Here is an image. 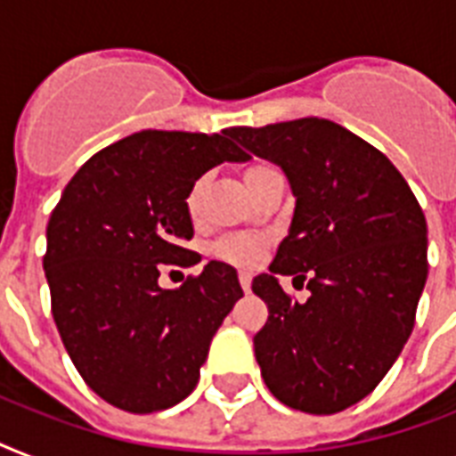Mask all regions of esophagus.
<instances>
[{
    "instance_id": "obj_1",
    "label": "esophagus",
    "mask_w": 456,
    "mask_h": 456,
    "mask_svg": "<svg viewBox=\"0 0 456 456\" xmlns=\"http://www.w3.org/2000/svg\"><path fill=\"white\" fill-rule=\"evenodd\" d=\"M239 284H241L243 291L248 293L250 284H253V274H250V272H239Z\"/></svg>"
}]
</instances>
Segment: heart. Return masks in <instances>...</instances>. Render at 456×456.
I'll return each instance as SVG.
<instances>
[{
    "mask_svg": "<svg viewBox=\"0 0 456 456\" xmlns=\"http://www.w3.org/2000/svg\"><path fill=\"white\" fill-rule=\"evenodd\" d=\"M267 167H270V165L265 163L250 165L248 170H246V182L256 177V175H260L263 170H267ZM200 186H203V182H196V184L191 186L189 196H186V206H189L191 213H196V208H199ZM263 239H257V236L250 234H227L213 243L215 256L234 265H256L257 260H260V256H263Z\"/></svg>",
    "mask_w": 456,
    "mask_h": 456,
    "instance_id": "obj_1",
    "label": "heart"
}]
</instances>
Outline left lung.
Wrapping results in <instances>:
<instances>
[{
  "instance_id": "left-lung-1",
  "label": "left lung",
  "mask_w": 456,
  "mask_h": 456,
  "mask_svg": "<svg viewBox=\"0 0 456 456\" xmlns=\"http://www.w3.org/2000/svg\"><path fill=\"white\" fill-rule=\"evenodd\" d=\"M246 151L281 165L296 196L291 229L253 293L270 317L256 360L279 403L336 414L388 374L417 319L428 277L426 217L395 165L326 118L232 127ZM308 279L293 301L276 274Z\"/></svg>"
}]
</instances>
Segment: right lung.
<instances>
[{
  "label": "right lung",
  "instance_id": "add662e5",
  "mask_svg": "<svg viewBox=\"0 0 456 456\" xmlns=\"http://www.w3.org/2000/svg\"><path fill=\"white\" fill-rule=\"evenodd\" d=\"M246 153L222 134L142 130L89 158L46 224L52 314L75 369L118 410L151 414L182 403L222 319L243 296L232 265L210 260L179 289L165 265L200 260L186 196L196 179Z\"/></svg>",
  "mask_w": 456,
  "mask_h": 456
}]
</instances>
